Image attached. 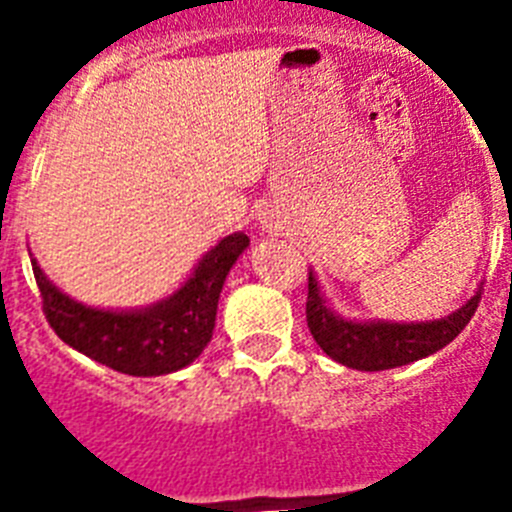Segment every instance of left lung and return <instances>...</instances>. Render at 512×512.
Masks as SVG:
<instances>
[{
	"label": "left lung",
	"instance_id": "8db88e82",
	"mask_svg": "<svg viewBox=\"0 0 512 512\" xmlns=\"http://www.w3.org/2000/svg\"><path fill=\"white\" fill-rule=\"evenodd\" d=\"M481 300V289L470 297L468 303L454 313L436 321H350L337 316L321 295V287L313 271L308 273V329L313 340L337 364L358 369V372H382L393 366L412 364L420 358L436 353L468 327Z\"/></svg>",
	"mask_w": 512,
	"mask_h": 512
}]
</instances>
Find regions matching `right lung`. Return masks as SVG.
<instances>
[{
  "label": "right lung",
  "mask_w": 512,
  "mask_h": 512,
  "mask_svg": "<svg viewBox=\"0 0 512 512\" xmlns=\"http://www.w3.org/2000/svg\"><path fill=\"white\" fill-rule=\"evenodd\" d=\"M249 247L247 233H231L209 249L183 287L148 308L106 311L60 292L34 257V279L44 316L60 340L114 372L159 377L193 364L215 329L225 276Z\"/></svg>",
  "instance_id": "right-lung-1"
}]
</instances>
